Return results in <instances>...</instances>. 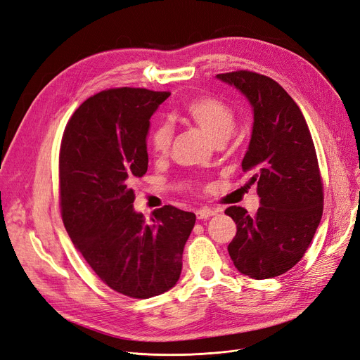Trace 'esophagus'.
<instances>
[{
	"label": "esophagus",
	"mask_w": 360,
	"mask_h": 360,
	"mask_svg": "<svg viewBox=\"0 0 360 360\" xmlns=\"http://www.w3.org/2000/svg\"><path fill=\"white\" fill-rule=\"evenodd\" d=\"M217 214V210H212V208H200L196 211V217L199 220H207L210 217H212V215Z\"/></svg>",
	"instance_id": "34e87169"
}]
</instances>
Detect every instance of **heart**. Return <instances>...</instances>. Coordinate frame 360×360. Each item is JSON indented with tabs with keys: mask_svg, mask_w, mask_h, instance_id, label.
I'll list each match as a JSON object with an SVG mask.
<instances>
[{
	"mask_svg": "<svg viewBox=\"0 0 360 360\" xmlns=\"http://www.w3.org/2000/svg\"><path fill=\"white\" fill-rule=\"evenodd\" d=\"M186 117L191 118L200 130L208 134L215 143L226 140L235 127V115L221 100L200 96L189 100L184 105ZM172 141V128L167 122H161L155 127L150 134V148L155 155L168 153Z\"/></svg>",
	"mask_w": 360,
	"mask_h": 360,
	"instance_id": "obj_1",
	"label": "heart"
}]
</instances>
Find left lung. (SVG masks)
Listing matches in <instances>:
<instances>
[{"mask_svg":"<svg viewBox=\"0 0 360 360\" xmlns=\"http://www.w3.org/2000/svg\"><path fill=\"white\" fill-rule=\"evenodd\" d=\"M251 105L252 133L242 169L251 172L260 207L224 212L236 223L227 251L235 267L252 279H269L294 267L314 236L323 211L314 145L300 108L281 85L250 70L219 74Z\"/></svg>","mask_w":360,"mask_h":360,"instance_id":"obj_1","label":"left lung"}]
</instances>
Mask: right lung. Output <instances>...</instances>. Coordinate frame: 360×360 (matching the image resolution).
Returning <instances> with one entry per match:
<instances>
[{"label": "right lung", "instance_id": "1", "mask_svg": "<svg viewBox=\"0 0 360 360\" xmlns=\"http://www.w3.org/2000/svg\"><path fill=\"white\" fill-rule=\"evenodd\" d=\"M169 93L112 89L85 100L60 146L62 219L75 248L113 291L167 292L180 278L196 215L165 205L150 221L133 207V179L148 171L150 117Z\"/></svg>", "mask_w": 360, "mask_h": 360}]
</instances>
